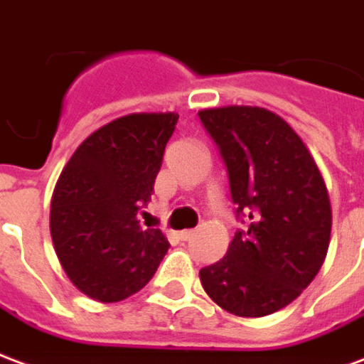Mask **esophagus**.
Instances as JSON below:
<instances>
[{"mask_svg": "<svg viewBox=\"0 0 364 364\" xmlns=\"http://www.w3.org/2000/svg\"><path fill=\"white\" fill-rule=\"evenodd\" d=\"M193 237V230L192 229H186V230H180L178 232V238L180 240H190Z\"/></svg>", "mask_w": 364, "mask_h": 364, "instance_id": "34e87169", "label": "esophagus"}]
</instances>
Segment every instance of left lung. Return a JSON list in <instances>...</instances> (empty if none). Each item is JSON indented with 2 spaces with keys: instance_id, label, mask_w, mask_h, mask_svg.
Listing matches in <instances>:
<instances>
[{
  "instance_id": "obj_1",
  "label": "left lung",
  "mask_w": 364,
  "mask_h": 364,
  "mask_svg": "<svg viewBox=\"0 0 364 364\" xmlns=\"http://www.w3.org/2000/svg\"><path fill=\"white\" fill-rule=\"evenodd\" d=\"M219 149L237 205L227 256L201 267L205 293L244 318L293 302L316 277L328 252L331 208L314 159L293 127L258 106L198 112Z\"/></svg>"
}]
</instances>
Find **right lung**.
I'll return each mask as SVG.
<instances>
[{
    "label": "right lung",
    "instance_id": "add662e5",
    "mask_svg": "<svg viewBox=\"0 0 364 364\" xmlns=\"http://www.w3.org/2000/svg\"><path fill=\"white\" fill-rule=\"evenodd\" d=\"M178 114H129L106 124L73 153L55 186L50 230L58 258L81 293L118 302L155 275L171 244L143 229Z\"/></svg>",
    "mask_w": 364,
    "mask_h": 364
}]
</instances>
